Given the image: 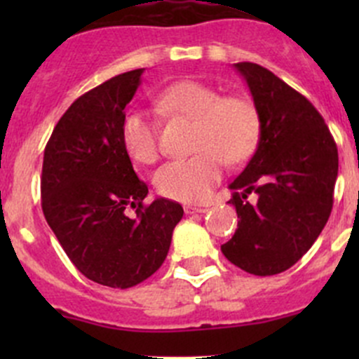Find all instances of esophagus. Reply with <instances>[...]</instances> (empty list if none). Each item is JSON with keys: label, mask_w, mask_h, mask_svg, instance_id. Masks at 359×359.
<instances>
[{"label": "esophagus", "mask_w": 359, "mask_h": 359, "mask_svg": "<svg viewBox=\"0 0 359 359\" xmlns=\"http://www.w3.org/2000/svg\"><path fill=\"white\" fill-rule=\"evenodd\" d=\"M206 210H208L206 206H194V205L186 206V213H205Z\"/></svg>", "instance_id": "1"}]
</instances>
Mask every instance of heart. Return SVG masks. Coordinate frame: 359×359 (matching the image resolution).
<instances>
[{"label": "heart", "mask_w": 359, "mask_h": 359, "mask_svg": "<svg viewBox=\"0 0 359 359\" xmlns=\"http://www.w3.org/2000/svg\"><path fill=\"white\" fill-rule=\"evenodd\" d=\"M163 114L194 121V156L163 165L154 175L161 196L184 203L208 200L222 177L224 159L238 165L252 156L260 132L257 109L243 97H222L205 83L184 79L154 95ZM121 144L130 159L151 165L159 156L156 123L140 111H128L121 119Z\"/></svg>", "instance_id": "1"}]
</instances>
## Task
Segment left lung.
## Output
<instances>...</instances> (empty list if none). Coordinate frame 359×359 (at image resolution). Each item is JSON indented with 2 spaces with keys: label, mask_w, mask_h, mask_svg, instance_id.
Instances as JSON below:
<instances>
[{
  "label": "left lung",
  "mask_w": 359,
  "mask_h": 359,
  "mask_svg": "<svg viewBox=\"0 0 359 359\" xmlns=\"http://www.w3.org/2000/svg\"><path fill=\"white\" fill-rule=\"evenodd\" d=\"M260 121L259 144L234 179L238 229L220 250L255 276H273L302 259L323 231L339 172V153L316 107L266 67L238 62ZM257 194L253 205L246 201Z\"/></svg>",
  "instance_id": "8db88e82"
}]
</instances>
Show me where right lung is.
<instances>
[{
  "label": "right lung",
  "instance_id": "obj_1",
  "mask_svg": "<svg viewBox=\"0 0 359 359\" xmlns=\"http://www.w3.org/2000/svg\"><path fill=\"white\" fill-rule=\"evenodd\" d=\"M142 72H123L76 99L43 158L41 206L53 234L79 273L121 290L161 267L184 215L165 198L144 206L149 189L123 149L121 119Z\"/></svg>",
  "mask_w": 359,
  "mask_h": 359
}]
</instances>
